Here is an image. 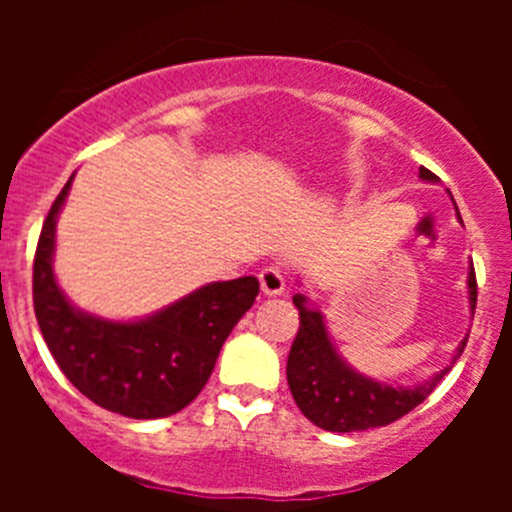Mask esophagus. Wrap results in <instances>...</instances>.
Returning a JSON list of instances; mask_svg holds the SVG:
<instances>
[{"label":"esophagus","instance_id":"1","mask_svg":"<svg viewBox=\"0 0 512 512\" xmlns=\"http://www.w3.org/2000/svg\"><path fill=\"white\" fill-rule=\"evenodd\" d=\"M257 277H260V287L267 297H277V294L285 292V275H282L280 267H265Z\"/></svg>","mask_w":512,"mask_h":512}]
</instances>
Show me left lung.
I'll use <instances>...</instances> for the list:
<instances>
[{"label": "left lung", "mask_w": 512, "mask_h": 512, "mask_svg": "<svg viewBox=\"0 0 512 512\" xmlns=\"http://www.w3.org/2000/svg\"><path fill=\"white\" fill-rule=\"evenodd\" d=\"M423 180H436L428 168L418 170ZM468 294L471 309H476L478 285L476 270L468 272ZM294 307L299 309V332L287 356V384L297 401L299 411L324 431L352 433L366 428L389 426L396 418L414 411L438 384L448 369L438 371L431 381L418 386H389L354 371L334 349L324 319L317 309L307 307L304 294H294ZM468 339H463L456 356L463 354Z\"/></svg>", "instance_id": "obj_1"}]
</instances>
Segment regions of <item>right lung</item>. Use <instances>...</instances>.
Masks as SVG:
<instances>
[{"label":"right lung","mask_w":512,"mask_h":512,"mask_svg":"<svg viewBox=\"0 0 512 512\" xmlns=\"http://www.w3.org/2000/svg\"><path fill=\"white\" fill-rule=\"evenodd\" d=\"M71 180L51 205L34 255V312L66 379L101 409L128 418L178 414L208 384L232 327L252 307L260 282H213L138 322H111L76 309L56 285V218Z\"/></svg>","instance_id":"add662e5"}]
</instances>
